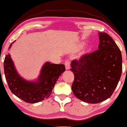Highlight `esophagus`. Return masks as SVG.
Here are the masks:
<instances>
[{"label": "esophagus", "mask_w": 127, "mask_h": 127, "mask_svg": "<svg viewBox=\"0 0 127 127\" xmlns=\"http://www.w3.org/2000/svg\"><path fill=\"white\" fill-rule=\"evenodd\" d=\"M65 68L66 70H69L70 69V62L69 60H66L65 62Z\"/></svg>", "instance_id": "1"}]
</instances>
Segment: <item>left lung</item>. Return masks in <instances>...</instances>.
I'll return each instance as SVG.
<instances>
[{"instance_id": "obj_1", "label": "left lung", "mask_w": 127, "mask_h": 127, "mask_svg": "<svg viewBox=\"0 0 127 127\" xmlns=\"http://www.w3.org/2000/svg\"><path fill=\"white\" fill-rule=\"evenodd\" d=\"M98 49L71 62L72 90L79 99L96 104L110 97L122 73L121 51L106 32H99Z\"/></svg>"}]
</instances>
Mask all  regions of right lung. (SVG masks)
I'll return each mask as SVG.
<instances>
[{
	"label": "right lung",
	"mask_w": 127,
	"mask_h": 127,
	"mask_svg": "<svg viewBox=\"0 0 127 127\" xmlns=\"http://www.w3.org/2000/svg\"><path fill=\"white\" fill-rule=\"evenodd\" d=\"M11 46V44L9 48ZM65 70L63 64L46 62L38 81L28 82L16 72L9 54L6 55L4 61V74L10 90L17 97L29 103H38L48 97L58 79Z\"/></svg>",
	"instance_id": "right-lung-1"
}]
</instances>
